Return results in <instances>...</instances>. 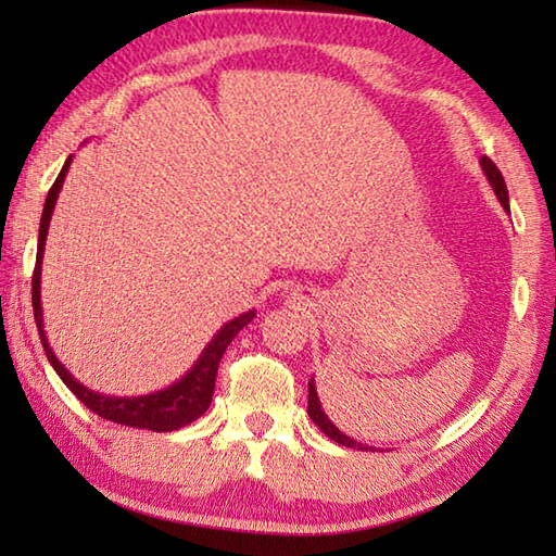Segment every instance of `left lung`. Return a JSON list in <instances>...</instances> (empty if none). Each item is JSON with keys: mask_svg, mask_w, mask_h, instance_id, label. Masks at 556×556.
<instances>
[{"mask_svg": "<svg viewBox=\"0 0 556 556\" xmlns=\"http://www.w3.org/2000/svg\"><path fill=\"white\" fill-rule=\"evenodd\" d=\"M480 164H482V172H485V176H488V181H490V186H492L494 195L500 198L502 207L509 210V191H506L504 176H502V172L497 169V164H494L490 157H482ZM308 416L313 418V422L317 425V428H320V430L329 437V440H334L337 444L349 446V448H361V452H363V448H372V446H368V444H361V442H356V440H351L349 434L341 432V430L337 428V425L325 416V410H323V406H320V399H317V392H315V380L308 382Z\"/></svg>", "mask_w": 556, "mask_h": 556, "instance_id": "left-lung-1", "label": "left lung"}]
</instances>
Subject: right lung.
I'll return each instance as SVG.
<instances>
[{
  "instance_id": "add662e5",
  "label": "right lung",
  "mask_w": 556,
  "mask_h": 556,
  "mask_svg": "<svg viewBox=\"0 0 556 556\" xmlns=\"http://www.w3.org/2000/svg\"><path fill=\"white\" fill-rule=\"evenodd\" d=\"M68 167H71V157L64 162V167H62V172H59L56 181L52 184L50 193H47L42 217H40L38 257H35V269H33V313H35V325H38V332H40L45 356L52 363L56 375L62 377V382L76 394V399H80L92 413H98L100 418L119 422V425H128V428L152 430V432H172V430L186 428L188 422H193L195 418H200L207 410L212 394H215L217 368H219L224 351H227V346L231 344V339L253 320L255 311H248L239 317H233L231 323L224 325L219 332L212 337L205 351L200 353V358L195 361L193 368L188 370L181 380H176L172 387L162 389V392L119 399V396H104V394L92 392V389L83 387L78 380H74V375H71L62 363H59L54 351L50 349V344H47L45 327H42V305H40V275H42L45 239H47V229H50L52 212L56 205L59 191H62V184L66 179Z\"/></svg>"
}]
</instances>
